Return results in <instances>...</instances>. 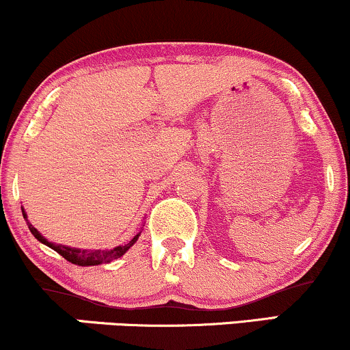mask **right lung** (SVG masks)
I'll list each match as a JSON object with an SVG mask.
<instances>
[{"mask_svg": "<svg viewBox=\"0 0 350 350\" xmlns=\"http://www.w3.org/2000/svg\"><path fill=\"white\" fill-rule=\"evenodd\" d=\"M23 215H24V218H26L29 230H31V233L33 234V237L39 239L40 243L47 244L49 247H52L53 251H57L58 254L63 256L66 260H70L71 264H77V266H98V264L112 262L113 259H119L120 256H124L125 252H127L130 247L137 243L138 237H140V233L135 234V237L130 239L127 244H124V246H117V247H113V250H109V251H100V250H98V251H84L83 250L81 251V250H77V247H68V246H63V244H53V243L47 241V239H45L39 233V230H36L31 223H29L24 208H23Z\"/></svg>", "mask_w": 350, "mask_h": 350, "instance_id": "1", "label": "right lung"}]
</instances>
